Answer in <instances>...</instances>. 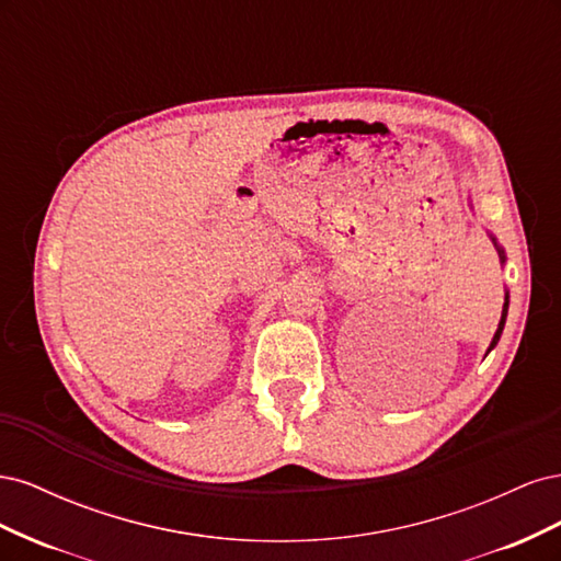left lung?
Returning <instances> with one entry per match:
<instances>
[{
	"mask_svg": "<svg viewBox=\"0 0 561 561\" xmlns=\"http://www.w3.org/2000/svg\"><path fill=\"white\" fill-rule=\"evenodd\" d=\"M489 239L494 241V245H496V252H499V257H501V264H505V252H503V248L496 243L494 236H489ZM507 304H511V293L505 290V301H503V311H501V320H499V330H496L494 339H491V344H489L486 353H489V351H494V346L499 344V339H501V334H503V328H505V318H507Z\"/></svg>",
	"mask_w": 561,
	"mask_h": 561,
	"instance_id": "8db88e82",
	"label": "left lung"
}]
</instances>
